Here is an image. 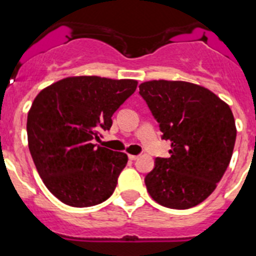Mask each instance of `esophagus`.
<instances>
[{"label":"esophagus","mask_w":256,"mask_h":256,"mask_svg":"<svg viewBox=\"0 0 256 256\" xmlns=\"http://www.w3.org/2000/svg\"><path fill=\"white\" fill-rule=\"evenodd\" d=\"M139 158V156H135V154H128V160H131V161H135V160Z\"/></svg>","instance_id":"1"}]
</instances>
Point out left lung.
Instances as JSON below:
<instances>
[{
	"instance_id": "8db88e82",
	"label": "left lung",
	"mask_w": 256,
	"mask_h": 256,
	"mask_svg": "<svg viewBox=\"0 0 256 256\" xmlns=\"http://www.w3.org/2000/svg\"><path fill=\"white\" fill-rule=\"evenodd\" d=\"M170 157H157L146 175V190L160 205L184 210L205 201L232 158L236 124L230 106L202 86L150 81L139 86Z\"/></svg>"
}]
</instances>
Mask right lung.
<instances>
[{
	"label": "right lung",
	"instance_id": "obj_1",
	"mask_svg": "<svg viewBox=\"0 0 256 256\" xmlns=\"http://www.w3.org/2000/svg\"><path fill=\"white\" fill-rule=\"evenodd\" d=\"M134 80L68 77L42 90L26 120L28 146L48 190L66 205L88 208L114 192L128 156L92 144L134 94Z\"/></svg>",
	"mask_w": 256,
	"mask_h": 256
}]
</instances>
